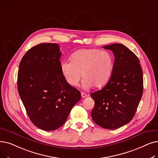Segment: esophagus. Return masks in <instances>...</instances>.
<instances>
[{
  "label": "esophagus",
  "mask_w": 158,
  "mask_h": 158,
  "mask_svg": "<svg viewBox=\"0 0 158 158\" xmlns=\"http://www.w3.org/2000/svg\"><path fill=\"white\" fill-rule=\"evenodd\" d=\"M87 96V94H85V92H81V97L83 98H86Z\"/></svg>",
  "instance_id": "34e87169"
}]
</instances>
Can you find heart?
Returning <instances> with one entry per match:
<instances>
[{
    "instance_id": "1",
    "label": "heart",
    "mask_w": 158,
    "mask_h": 158,
    "mask_svg": "<svg viewBox=\"0 0 158 158\" xmlns=\"http://www.w3.org/2000/svg\"><path fill=\"white\" fill-rule=\"evenodd\" d=\"M71 62L60 64V71L66 83L77 86L82 77L85 89L101 88L106 85L112 76L114 60L108 51L96 48H84L75 52L70 57Z\"/></svg>"
}]
</instances>
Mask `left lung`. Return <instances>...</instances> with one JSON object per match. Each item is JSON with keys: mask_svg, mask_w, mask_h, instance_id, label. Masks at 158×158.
<instances>
[{"mask_svg": "<svg viewBox=\"0 0 158 158\" xmlns=\"http://www.w3.org/2000/svg\"><path fill=\"white\" fill-rule=\"evenodd\" d=\"M103 48L113 52L114 69L108 83L90 94L95 102L91 115L96 124L113 130L134 118L143 95V71L138 57L125 46L113 44Z\"/></svg>", "mask_w": 158, "mask_h": 158, "instance_id": "1", "label": "left lung"}]
</instances>
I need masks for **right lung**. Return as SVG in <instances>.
Returning <instances> with one entry per match:
<instances>
[{"instance_id": "obj_1", "label": "right lung", "mask_w": 158, "mask_h": 158, "mask_svg": "<svg viewBox=\"0 0 158 158\" xmlns=\"http://www.w3.org/2000/svg\"><path fill=\"white\" fill-rule=\"evenodd\" d=\"M61 54L57 44L41 43L27 52L19 64L20 98L33 125L46 131L63 125L81 97L63 76Z\"/></svg>"}]
</instances>
